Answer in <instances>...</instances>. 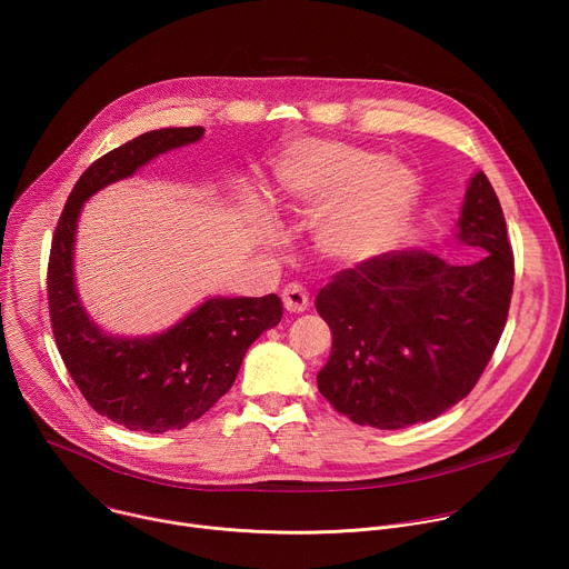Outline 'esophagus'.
Wrapping results in <instances>:
<instances>
[{
	"label": "esophagus",
	"mask_w": 569,
	"mask_h": 569,
	"mask_svg": "<svg viewBox=\"0 0 569 569\" xmlns=\"http://www.w3.org/2000/svg\"><path fill=\"white\" fill-rule=\"evenodd\" d=\"M281 299H283L286 310H290V312H301L308 308V292L299 283H288L281 292Z\"/></svg>",
	"instance_id": "esophagus-1"
}]
</instances>
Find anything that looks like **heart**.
Masks as SVG:
<instances>
[{"label":"heart","mask_w":569,"mask_h":569,"mask_svg":"<svg viewBox=\"0 0 569 569\" xmlns=\"http://www.w3.org/2000/svg\"><path fill=\"white\" fill-rule=\"evenodd\" d=\"M283 198L310 209L338 200L319 229L321 252L358 263L398 231L412 211L419 187L415 176L387 164L380 154L338 141H295L277 161Z\"/></svg>","instance_id":"1"}]
</instances>
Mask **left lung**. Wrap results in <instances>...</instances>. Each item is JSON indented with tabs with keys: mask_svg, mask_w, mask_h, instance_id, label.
<instances>
[{
	"mask_svg": "<svg viewBox=\"0 0 569 569\" xmlns=\"http://www.w3.org/2000/svg\"><path fill=\"white\" fill-rule=\"evenodd\" d=\"M459 240L481 257L448 263L389 252L342 270L315 299L333 333L319 393L358 426L398 430L432 421L466 398L509 317L513 250L500 200L472 176Z\"/></svg>",
	"mask_w": 569,
	"mask_h": 569,
	"instance_id": "obj_1",
	"label": "left lung"
}]
</instances>
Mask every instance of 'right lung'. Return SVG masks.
I'll return each instance as SVG.
<instances>
[{"label":"right lung","mask_w":569,"mask_h":569,"mask_svg":"<svg viewBox=\"0 0 569 569\" xmlns=\"http://www.w3.org/2000/svg\"><path fill=\"white\" fill-rule=\"evenodd\" d=\"M204 128L143 132L99 157L73 184L53 231L47 299L53 338L76 387L101 417L159 435L182 430L224 396L250 345L283 315L277 295L213 297L173 329L152 338L106 336L86 315L73 288V233L83 202L99 189L132 176L152 157L193 143Z\"/></svg>","instance_id":"add662e5"}]
</instances>
